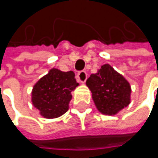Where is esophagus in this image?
<instances>
[{
	"label": "esophagus",
	"instance_id": "1",
	"mask_svg": "<svg viewBox=\"0 0 158 158\" xmlns=\"http://www.w3.org/2000/svg\"><path fill=\"white\" fill-rule=\"evenodd\" d=\"M87 78H88V76H87V73L85 71H80L77 75V79L79 80L80 83H84L86 81Z\"/></svg>",
	"mask_w": 158,
	"mask_h": 158
}]
</instances>
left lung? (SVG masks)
<instances>
[{
    "label": "left lung",
    "instance_id": "obj_1",
    "mask_svg": "<svg viewBox=\"0 0 158 158\" xmlns=\"http://www.w3.org/2000/svg\"><path fill=\"white\" fill-rule=\"evenodd\" d=\"M96 108L105 115H115L131 102L130 83L110 65L104 64L86 81Z\"/></svg>",
    "mask_w": 158,
    "mask_h": 158
}]
</instances>
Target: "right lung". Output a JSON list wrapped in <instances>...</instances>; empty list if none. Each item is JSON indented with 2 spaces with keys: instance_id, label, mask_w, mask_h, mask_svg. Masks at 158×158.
Wrapping results in <instances>:
<instances>
[{
  "instance_id": "1",
  "label": "right lung",
  "mask_w": 158,
  "mask_h": 158,
  "mask_svg": "<svg viewBox=\"0 0 158 158\" xmlns=\"http://www.w3.org/2000/svg\"><path fill=\"white\" fill-rule=\"evenodd\" d=\"M79 85L73 71L64 72L53 68L34 85L32 104L42 117L57 118L68 111L72 99L71 92Z\"/></svg>"
}]
</instances>
